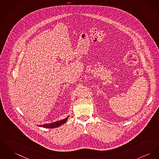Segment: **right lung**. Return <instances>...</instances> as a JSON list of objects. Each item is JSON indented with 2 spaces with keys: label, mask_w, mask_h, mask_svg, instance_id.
I'll list each match as a JSON object with an SVG mask.
<instances>
[{
  "label": "right lung",
  "mask_w": 159,
  "mask_h": 159,
  "mask_svg": "<svg viewBox=\"0 0 159 159\" xmlns=\"http://www.w3.org/2000/svg\"><path fill=\"white\" fill-rule=\"evenodd\" d=\"M69 117V116L67 117L66 119H63V120H59V121H57V122H55L53 123H51V124H44V125H39V127H44V128H55V127H60V125H61L62 124H64L67 120V118Z\"/></svg>",
  "instance_id": "add662e5"
}]
</instances>
